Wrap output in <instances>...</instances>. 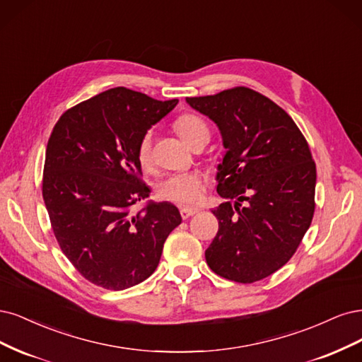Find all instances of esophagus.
Listing matches in <instances>:
<instances>
[{
  "mask_svg": "<svg viewBox=\"0 0 362 362\" xmlns=\"http://www.w3.org/2000/svg\"><path fill=\"white\" fill-rule=\"evenodd\" d=\"M198 212V209H194V207H180V216L182 219H188L189 216L195 215Z\"/></svg>",
  "mask_w": 362,
  "mask_h": 362,
  "instance_id": "34e87169",
  "label": "esophagus"
}]
</instances>
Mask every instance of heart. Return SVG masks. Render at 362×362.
<instances>
[{
  "label": "heart",
  "mask_w": 362,
  "mask_h": 362,
  "mask_svg": "<svg viewBox=\"0 0 362 362\" xmlns=\"http://www.w3.org/2000/svg\"><path fill=\"white\" fill-rule=\"evenodd\" d=\"M177 134L191 144L195 138L202 135H209V124L200 115L194 112H185L179 115L174 122ZM151 131H147L139 138L136 144V159L144 170L151 167ZM206 192V177L204 174L192 171V173H177L170 174L158 185V195L162 200L179 204V206H192L202 198Z\"/></svg>",
  "instance_id": "obj_1"
}]
</instances>
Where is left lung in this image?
Returning a JSON list of instances; mask_svg holds the SVG:
<instances>
[{
    "mask_svg": "<svg viewBox=\"0 0 362 362\" xmlns=\"http://www.w3.org/2000/svg\"><path fill=\"white\" fill-rule=\"evenodd\" d=\"M186 102L218 124L227 148L216 188L227 202L212 211L219 227L206 262L230 281H260L291 259L313 221L310 146L281 107L248 87Z\"/></svg>",
    "mask_w": 362,
    "mask_h": 362,
    "instance_id": "left-lung-1",
    "label": "left lung"
}]
</instances>
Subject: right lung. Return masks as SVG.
<instances>
[{
    "label": "right lung",
    "instance_id": "obj_1",
    "mask_svg": "<svg viewBox=\"0 0 362 362\" xmlns=\"http://www.w3.org/2000/svg\"><path fill=\"white\" fill-rule=\"evenodd\" d=\"M124 87L62 114L48 139L42 195L63 254L87 281L124 290L158 267L182 218L176 206H134L148 197L136 144L176 107Z\"/></svg>",
    "mask_w": 362,
    "mask_h": 362
}]
</instances>
